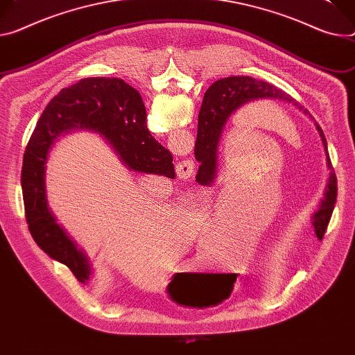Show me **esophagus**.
Listing matches in <instances>:
<instances>
[{
    "mask_svg": "<svg viewBox=\"0 0 355 355\" xmlns=\"http://www.w3.org/2000/svg\"><path fill=\"white\" fill-rule=\"evenodd\" d=\"M194 161L191 159H182L177 164V174L181 180H189L192 177V173H194Z\"/></svg>",
    "mask_w": 355,
    "mask_h": 355,
    "instance_id": "1",
    "label": "esophagus"
}]
</instances>
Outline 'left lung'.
Listing matches in <instances>:
<instances>
[{
    "label": "left lung",
    "instance_id": "1",
    "mask_svg": "<svg viewBox=\"0 0 355 355\" xmlns=\"http://www.w3.org/2000/svg\"><path fill=\"white\" fill-rule=\"evenodd\" d=\"M259 99L261 101L270 99V101L293 103L304 114H309V112L290 98L287 93L282 92L280 89H277L276 86L268 82L256 80L250 76H231V78L216 80L207 90L202 107H201L202 112H200V114L204 113V117H202L204 121L201 123V125H198L196 150H194L196 158L201 164L197 175L200 182H205V184L214 182L218 174L216 171L218 170V147H219V141L222 137L225 124H227L228 119L232 114H235V112H238L242 106ZM314 124L321 137V141H323L326 155H327L326 157L327 167L330 170L324 200L321 201L318 211L314 212L313 215L314 232L318 239H323L333 214L336 198H337V177L331 166V159L329 157L324 133L317 123Z\"/></svg>",
    "mask_w": 355,
    "mask_h": 355
}]
</instances>
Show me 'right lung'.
<instances>
[{"label":"right lung","mask_w":355,"mask_h":355,"mask_svg":"<svg viewBox=\"0 0 355 355\" xmlns=\"http://www.w3.org/2000/svg\"><path fill=\"white\" fill-rule=\"evenodd\" d=\"M146 119L140 93L123 79L86 78L62 89L48 103L26 146L21 185L28 230L37 245L67 265L80 283L89 282L92 265L48 208V153L60 136L92 132L113 147L128 170L174 178L173 155L150 135Z\"/></svg>","instance_id":"1"}]
</instances>
